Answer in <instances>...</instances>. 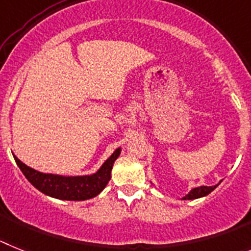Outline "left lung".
<instances>
[{"instance_id":"8db88e82","label":"left lung","mask_w":251,"mask_h":251,"mask_svg":"<svg viewBox=\"0 0 251 251\" xmlns=\"http://www.w3.org/2000/svg\"><path fill=\"white\" fill-rule=\"evenodd\" d=\"M217 186H219V184H216V186H211V187H207V186L196 187V188L191 189V192H189L188 195L184 196V197H183L182 200H196V198L204 197V196L210 195L211 192H212L213 189L216 188Z\"/></svg>"}]
</instances>
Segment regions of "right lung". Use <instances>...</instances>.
<instances>
[{"instance_id":"right-lung-1","label":"right lung","mask_w":251,"mask_h":251,"mask_svg":"<svg viewBox=\"0 0 251 251\" xmlns=\"http://www.w3.org/2000/svg\"><path fill=\"white\" fill-rule=\"evenodd\" d=\"M121 148H117L112 155L101 165L99 171L88 176H59V174L41 173L24 164L14 155L17 167L20 168L26 179L44 195L65 201H84L100 195L111 179L113 163L119 158Z\"/></svg>"}]
</instances>
